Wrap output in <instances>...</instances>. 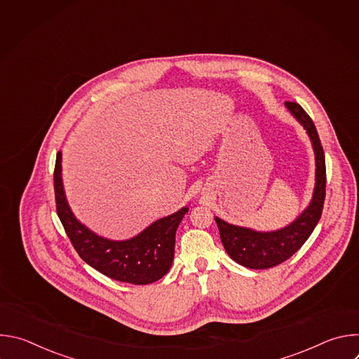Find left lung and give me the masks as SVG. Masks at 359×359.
Wrapping results in <instances>:
<instances>
[{"label":"left lung","instance_id":"obj_1","mask_svg":"<svg viewBox=\"0 0 359 359\" xmlns=\"http://www.w3.org/2000/svg\"><path fill=\"white\" fill-rule=\"evenodd\" d=\"M285 108L306 130L316 155V186L309 206L288 226L273 231H257L230 224L215 217L222 243L230 257L252 270L278 266L297 252L318 224L325 198V156L313 119L295 102H285Z\"/></svg>","mask_w":359,"mask_h":359}]
</instances>
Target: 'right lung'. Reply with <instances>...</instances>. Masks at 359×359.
I'll return each mask as SVG.
<instances>
[{
  "mask_svg": "<svg viewBox=\"0 0 359 359\" xmlns=\"http://www.w3.org/2000/svg\"><path fill=\"white\" fill-rule=\"evenodd\" d=\"M54 187L58 217L86 264L116 281L136 285L151 284L168 274L175 257L176 230L189 208L153 222L128 240H111L88 229L71 210L62 182L61 150L57 153Z\"/></svg>",
  "mask_w": 359,
  "mask_h": 359,
  "instance_id": "right-lung-1",
  "label": "right lung"
}]
</instances>
